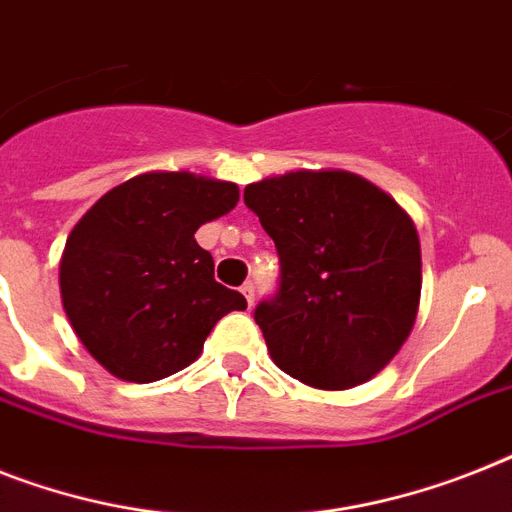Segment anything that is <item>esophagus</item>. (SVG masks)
<instances>
[{
  "instance_id": "esophagus-1",
  "label": "esophagus",
  "mask_w": 512,
  "mask_h": 512,
  "mask_svg": "<svg viewBox=\"0 0 512 512\" xmlns=\"http://www.w3.org/2000/svg\"><path fill=\"white\" fill-rule=\"evenodd\" d=\"M242 294H244V299H247V305L252 307V302H255V284H252V281L242 284Z\"/></svg>"
}]
</instances>
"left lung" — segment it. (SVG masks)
<instances>
[{
  "instance_id": "left-lung-1",
  "label": "left lung",
  "mask_w": 512,
  "mask_h": 512,
  "mask_svg": "<svg viewBox=\"0 0 512 512\" xmlns=\"http://www.w3.org/2000/svg\"><path fill=\"white\" fill-rule=\"evenodd\" d=\"M281 263L255 307L273 363L315 389L384 371L413 331L421 242L386 191L347 170H292L244 189Z\"/></svg>"
}]
</instances>
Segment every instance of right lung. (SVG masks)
<instances>
[{"mask_svg": "<svg viewBox=\"0 0 512 512\" xmlns=\"http://www.w3.org/2000/svg\"><path fill=\"white\" fill-rule=\"evenodd\" d=\"M239 186L194 173H141L94 202L70 231L60 294L70 326L112 376L149 384L191 365L207 334L247 299L215 281L194 239L231 213Z\"/></svg>", "mask_w": 512, "mask_h": 512, "instance_id": "add662e5", "label": "right lung"}]
</instances>
